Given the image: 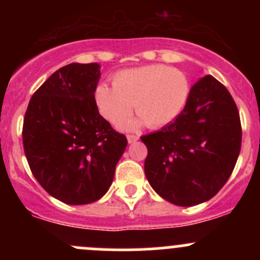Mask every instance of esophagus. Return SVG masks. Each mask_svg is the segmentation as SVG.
Instances as JSON below:
<instances>
[{"label":"esophagus","mask_w":260,"mask_h":260,"mask_svg":"<svg viewBox=\"0 0 260 260\" xmlns=\"http://www.w3.org/2000/svg\"><path fill=\"white\" fill-rule=\"evenodd\" d=\"M138 136L137 135H127V140H128V142L129 143H133V142H136V141H138Z\"/></svg>","instance_id":"esophagus-1"}]
</instances>
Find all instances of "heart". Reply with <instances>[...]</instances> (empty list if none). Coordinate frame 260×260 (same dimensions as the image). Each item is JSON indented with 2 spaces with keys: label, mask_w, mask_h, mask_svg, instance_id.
Returning <instances> with one entry per match:
<instances>
[{
  "label": "heart",
  "mask_w": 260,
  "mask_h": 260,
  "mask_svg": "<svg viewBox=\"0 0 260 260\" xmlns=\"http://www.w3.org/2000/svg\"><path fill=\"white\" fill-rule=\"evenodd\" d=\"M112 85L96 86L95 104L99 113L111 124L122 123L132 111L147 127L158 128L172 122L183 111L190 95V83L182 72L166 65L125 69L115 73ZM127 122L124 128H133Z\"/></svg>",
  "instance_id": "obj_1"
}]
</instances>
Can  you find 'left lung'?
<instances>
[{"instance_id": "obj_1", "label": "left lung", "mask_w": 260, "mask_h": 260, "mask_svg": "<svg viewBox=\"0 0 260 260\" xmlns=\"http://www.w3.org/2000/svg\"><path fill=\"white\" fill-rule=\"evenodd\" d=\"M141 140L152 188L175 205H198L214 198L234 170L242 148L239 111L228 89L205 75L179 117Z\"/></svg>"}]
</instances>
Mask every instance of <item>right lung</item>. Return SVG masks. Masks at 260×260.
<instances>
[{
    "label": "right lung",
    "mask_w": 260,
    "mask_h": 260,
    "mask_svg": "<svg viewBox=\"0 0 260 260\" xmlns=\"http://www.w3.org/2000/svg\"><path fill=\"white\" fill-rule=\"evenodd\" d=\"M99 64L65 65L31 96L22 127L31 172L52 198L69 205L99 200L108 191L127 146L95 104Z\"/></svg>",
    "instance_id": "1"
}]
</instances>
